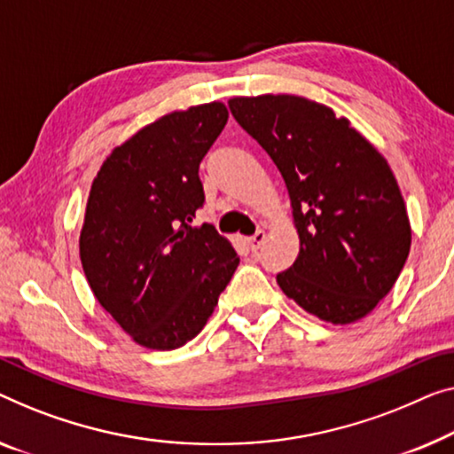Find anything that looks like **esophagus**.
I'll use <instances>...</instances> for the list:
<instances>
[{
	"instance_id": "1",
	"label": "esophagus",
	"mask_w": 454,
	"mask_h": 454,
	"mask_svg": "<svg viewBox=\"0 0 454 454\" xmlns=\"http://www.w3.org/2000/svg\"><path fill=\"white\" fill-rule=\"evenodd\" d=\"M265 239H267L265 230H256V232H254V234L250 236V239H248V247L253 248V250L261 248V245H262V242H265Z\"/></svg>"
}]
</instances>
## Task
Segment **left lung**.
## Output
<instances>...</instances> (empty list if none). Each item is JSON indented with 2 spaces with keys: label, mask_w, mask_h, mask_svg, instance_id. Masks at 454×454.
Instances as JSON below:
<instances>
[{
  "label": "left lung",
  "mask_w": 454,
  "mask_h": 454,
  "mask_svg": "<svg viewBox=\"0 0 454 454\" xmlns=\"http://www.w3.org/2000/svg\"><path fill=\"white\" fill-rule=\"evenodd\" d=\"M234 120L279 168L300 254L277 275L289 300L324 322L350 324L391 292L411 228L387 160L333 107L297 96L232 98Z\"/></svg>",
  "instance_id": "8db88e82"
}]
</instances>
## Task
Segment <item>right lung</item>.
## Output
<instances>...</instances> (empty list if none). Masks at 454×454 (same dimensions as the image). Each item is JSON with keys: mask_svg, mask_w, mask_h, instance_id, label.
I'll return each mask as SVG.
<instances>
[{"mask_svg": "<svg viewBox=\"0 0 454 454\" xmlns=\"http://www.w3.org/2000/svg\"><path fill=\"white\" fill-rule=\"evenodd\" d=\"M226 121L222 101L160 116L114 148L91 184L81 265L140 347L173 350L198 336L240 262L212 224H192L204 204L200 162Z\"/></svg>", "mask_w": 454, "mask_h": 454, "instance_id": "add662e5", "label": "right lung"}]
</instances>
